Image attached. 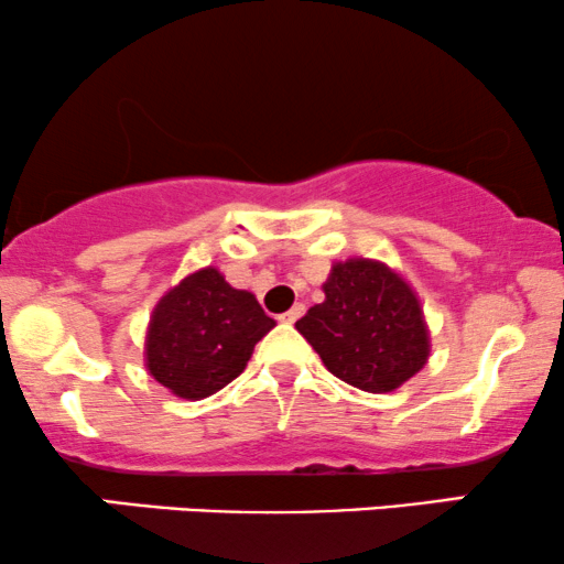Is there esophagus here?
<instances>
[{
	"instance_id": "esophagus-1",
	"label": "esophagus",
	"mask_w": 564,
	"mask_h": 564,
	"mask_svg": "<svg viewBox=\"0 0 564 564\" xmlns=\"http://www.w3.org/2000/svg\"><path fill=\"white\" fill-rule=\"evenodd\" d=\"M303 311H305V305H303V303H295L293 308L288 311V314H282V316H280V322H284V324H295L297 318L303 316Z\"/></svg>"
}]
</instances>
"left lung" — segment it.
Wrapping results in <instances>:
<instances>
[{"instance_id": "1", "label": "left lung", "mask_w": 564, "mask_h": 564, "mask_svg": "<svg viewBox=\"0 0 564 564\" xmlns=\"http://www.w3.org/2000/svg\"><path fill=\"white\" fill-rule=\"evenodd\" d=\"M295 329L324 366L364 392H392L426 366L431 343L413 288L387 263L347 259L332 267L324 303Z\"/></svg>"}]
</instances>
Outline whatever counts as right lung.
<instances>
[{
    "instance_id": "obj_1",
    "label": "right lung",
    "mask_w": 564,
    "mask_h": 564,
    "mask_svg": "<svg viewBox=\"0 0 564 564\" xmlns=\"http://www.w3.org/2000/svg\"><path fill=\"white\" fill-rule=\"evenodd\" d=\"M274 318L248 290H235L206 267L156 303L145 332V368L183 400H204L246 371L253 347Z\"/></svg>"
}]
</instances>
